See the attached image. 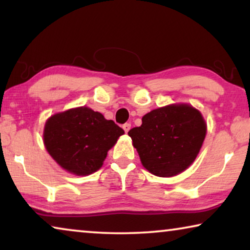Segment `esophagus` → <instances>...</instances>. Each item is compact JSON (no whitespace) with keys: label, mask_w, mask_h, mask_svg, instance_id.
<instances>
[{"label":"esophagus","mask_w":250,"mask_h":250,"mask_svg":"<svg viewBox=\"0 0 250 250\" xmlns=\"http://www.w3.org/2000/svg\"><path fill=\"white\" fill-rule=\"evenodd\" d=\"M123 128H124L125 133H127L129 129H131V124H129V123H125V124L123 125Z\"/></svg>","instance_id":"34e87169"}]
</instances>
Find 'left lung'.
Here are the masks:
<instances>
[{
	"label": "left lung",
	"mask_w": 250,
	"mask_h": 250,
	"mask_svg": "<svg viewBox=\"0 0 250 250\" xmlns=\"http://www.w3.org/2000/svg\"><path fill=\"white\" fill-rule=\"evenodd\" d=\"M200 111L186 104H169L148 112L142 125L129 129L142 165L153 175L168 177L194 162L206 136Z\"/></svg>",
	"instance_id": "obj_1"
}]
</instances>
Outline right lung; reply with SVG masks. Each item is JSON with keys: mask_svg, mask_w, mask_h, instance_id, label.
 Segmentation results:
<instances>
[{"mask_svg": "<svg viewBox=\"0 0 250 250\" xmlns=\"http://www.w3.org/2000/svg\"><path fill=\"white\" fill-rule=\"evenodd\" d=\"M123 134L124 129L114 121L87 107H78L51 116L43 139L47 152L63 169L84 176L100 168L109 149Z\"/></svg>", "mask_w": 250, "mask_h": 250, "instance_id": "right-lung-1", "label": "right lung"}]
</instances>
